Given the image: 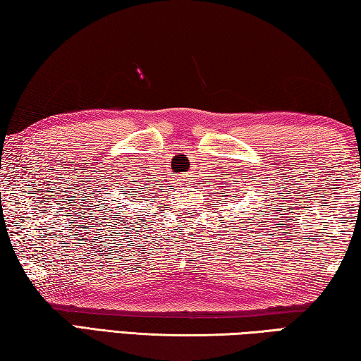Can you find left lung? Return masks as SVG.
<instances>
[{"label": "left lung", "mask_w": 361, "mask_h": 361, "mask_svg": "<svg viewBox=\"0 0 361 361\" xmlns=\"http://www.w3.org/2000/svg\"><path fill=\"white\" fill-rule=\"evenodd\" d=\"M231 187V185H230ZM236 190H238V188H236ZM225 197H228V195H225ZM255 209H257V207H255Z\"/></svg>", "instance_id": "left-lung-1"}]
</instances>
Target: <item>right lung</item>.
Listing matches in <instances>:
<instances>
[{
    "instance_id": "1",
    "label": "right lung",
    "mask_w": 361,
    "mask_h": 361,
    "mask_svg": "<svg viewBox=\"0 0 361 361\" xmlns=\"http://www.w3.org/2000/svg\"><path fill=\"white\" fill-rule=\"evenodd\" d=\"M123 188V187H122ZM136 188V187H135ZM128 195H133V192H128ZM126 200H130V201H133V197H126ZM125 211H128V207H126V209ZM118 214H120V211H118ZM123 217V216H122ZM126 217V216H125ZM130 222H131V220H130Z\"/></svg>"
}]
</instances>
